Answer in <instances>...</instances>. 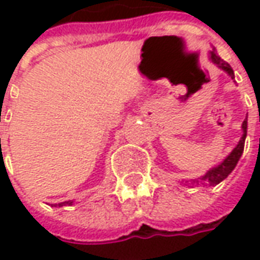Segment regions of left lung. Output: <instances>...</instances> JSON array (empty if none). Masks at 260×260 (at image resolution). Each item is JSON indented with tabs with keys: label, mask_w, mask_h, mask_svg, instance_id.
Listing matches in <instances>:
<instances>
[{
	"label": "left lung",
	"mask_w": 260,
	"mask_h": 260,
	"mask_svg": "<svg viewBox=\"0 0 260 260\" xmlns=\"http://www.w3.org/2000/svg\"><path fill=\"white\" fill-rule=\"evenodd\" d=\"M210 57H212V61H213L215 64H217V67L223 69L232 78H235L233 77V70H232L231 66H229L226 61L222 60L219 55H216L215 50L210 53ZM242 128H243V136H242V139H240L239 144H238V146L233 149V151H232L228 157L224 158L223 161H222L219 166L213 167L212 170H209L206 175L202 177V180L210 183V184H217V183H220L222 180H223V179H226L228 176L231 175L232 170L236 167L238 161H239L240 156H242V153H243V147H245V139H246V133H248V130H246V128H248V120H245V121H243ZM193 183H199V182H198V180H194Z\"/></svg>",
	"instance_id": "left-lung-1"
}]
</instances>
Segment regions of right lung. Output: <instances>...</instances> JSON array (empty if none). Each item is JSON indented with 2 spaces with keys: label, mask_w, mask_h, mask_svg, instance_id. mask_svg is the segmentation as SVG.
Instances as JSON below:
<instances>
[{
  "label": "right lung",
  "mask_w": 260,
  "mask_h": 260,
  "mask_svg": "<svg viewBox=\"0 0 260 260\" xmlns=\"http://www.w3.org/2000/svg\"><path fill=\"white\" fill-rule=\"evenodd\" d=\"M73 202L71 200H69V202H62V203H58V206H67V205H71Z\"/></svg>",
  "instance_id": "add662e5"
}]
</instances>
